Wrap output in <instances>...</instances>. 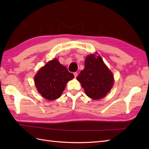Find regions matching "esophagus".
Segmentation results:
<instances>
[{"label": "esophagus", "instance_id": "1", "mask_svg": "<svg viewBox=\"0 0 149 149\" xmlns=\"http://www.w3.org/2000/svg\"><path fill=\"white\" fill-rule=\"evenodd\" d=\"M74 77H76L77 76V72H74Z\"/></svg>", "mask_w": 149, "mask_h": 149}]
</instances>
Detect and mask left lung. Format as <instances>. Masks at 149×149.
<instances>
[{
	"mask_svg": "<svg viewBox=\"0 0 149 149\" xmlns=\"http://www.w3.org/2000/svg\"><path fill=\"white\" fill-rule=\"evenodd\" d=\"M86 95L95 100L105 97L113 86V75L103 62L101 57L88 56L84 69L77 77Z\"/></svg>",
	"mask_w": 149,
	"mask_h": 149,
	"instance_id": "1",
	"label": "left lung"
}]
</instances>
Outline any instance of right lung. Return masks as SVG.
<instances>
[{
  "label": "right lung",
  "mask_w": 149,
  "mask_h": 149,
  "mask_svg": "<svg viewBox=\"0 0 149 149\" xmlns=\"http://www.w3.org/2000/svg\"><path fill=\"white\" fill-rule=\"evenodd\" d=\"M74 77V74L54 59L38 72L34 77V83L42 97L52 100L60 97L67 82Z\"/></svg>",
  "instance_id": "add662e5"
}]
</instances>
